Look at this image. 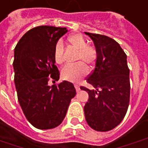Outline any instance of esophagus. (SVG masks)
Segmentation results:
<instances>
[{
	"label": "esophagus",
	"mask_w": 148,
	"mask_h": 148,
	"mask_svg": "<svg viewBox=\"0 0 148 148\" xmlns=\"http://www.w3.org/2000/svg\"><path fill=\"white\" fill-rule=\"evenodd\" d=\"M74 87H75L76 91H79V90H80V88H79V86H78V84H75V85H74Z\"/></svg>",
	"instance_id": "esophagus-1"
}]
</instances>
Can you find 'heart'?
Wrapping results in <instances>:
<instances>
[{
  "instance_id": "obj_1",
  "label": "heart",
  "mask_w": 148,
  "mask_h": 148,
  "mask_svg": "<svg viewBox=\"0 0 148 148\" xmlns=\"http://www.w3.org/2000/svg\"><path fill=\"white\" fill-rule=\"evenodd\" d=\"M67 40L74 49L77 50L76 61L74 65H67L61 70V76L64 79L70 82H78L87 74L85 65L91 66L95 64L97 59V51L94 46L88 45L87 40L80 33L70 35ZM64 47L61 41H58L54 47V60L57 64H62L64 61Z\"/></svg>"
}]
</instances>
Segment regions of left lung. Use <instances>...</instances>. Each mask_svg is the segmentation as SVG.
I'll list each match as a JSON object with an SVG mask.
<instances>
[{
  "mask_svg": "<svg viewBox=\"0 0 148 148\" xmlns=\"http://www.w3.org/2000/svg\"><path fill=\"white\" fill-rule=\"evenodd\" d=\"M97 51L95 66L87 82L93 87L80 89L88 93L84 106L87 124L97 131H108L123 120L130 103V70L126 54L115 40L103 35L85 32Z\"/></svg>",
  "mask_w": 148,
  "mask_h": 148,
  "instance_id": "1",
  "label": "left lung"
}]
</instances>
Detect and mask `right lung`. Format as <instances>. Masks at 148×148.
<instances>
[{"instance_id": "obj_1", "label": "right lung", "mask_w": 148, "mask_h": 148, "mask_svg": "<svg viewBox=\"0 0 148 148\" xmlns=\"http://www.w3.org/2000/svg\"><path fill=\"white\" fill-rule=\"evenodd\" d=\"M68 30L40 26L24 35L14 49V83L19 104L31 124L40 130L53 129L63 121L70 100L76 95L72 82L59 80L54 47Z\"/></svg>"}]
</instances>
